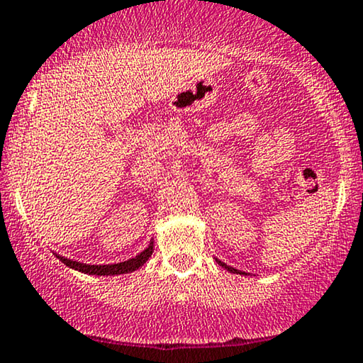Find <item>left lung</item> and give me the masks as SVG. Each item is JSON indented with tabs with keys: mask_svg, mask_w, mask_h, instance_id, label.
<instances>
[{
	"mask_svg": "<svg viewBox=\"0 0 363 363\" xmlns=\"http://www.w3.org/2000/svg\"><path fill=\"white\" fill-rule=\"evenodd\" d=\"M218 261V259H216ZM218 264L220 266H223V267H226L228 271H231V272H235V274H238V272H240V274H245V272H241V271H238V269H235V267H230V266H226L225 262H221V261H218Z\"/></svg>",
	"mask_w": 363,
	"mask_h": 363,
	"instance_id": "8db88e82",
	"label": "left lung"
}]
</instances>
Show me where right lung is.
<instances>
[{
	"label": "right lung",
	"mask_w": 363,
	"mask_h": 363,
	"mask_svg": "<svg viewBox=\"0 0 363 363\" xmlns=\"http://www.w3.org/2000/svg\"><path fill=\"white\" fill-rule=\"evenodd\" d=\"M153 252V242H150V246L147 247L145 251L140 252V255L132 257V259L118 262V264H104V266H91V264H82V262L77 261H71L66 259V257L57 256L64 264L72 267V269L81 271L84 274H97V276H116V274H127V272H132L138 269V267L143 266L147 262L148 257L152 256Z\"/></svg>",
	"instance_id": "add662e5"
}]
</instances>
